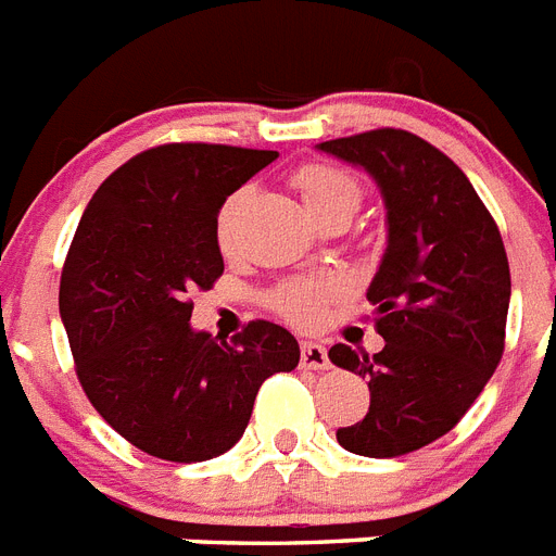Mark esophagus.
Listing matches in <instances>:
<instances>
[{"label":"esophagus","instance_id":"esophagus-1","mask_svg":"<svg viewBox=\"0 0 556 556\" xmlns=\"http://www.w3.org/2000/svg\"><path fill=\"white\" fill-rule=\"evenodd\" d=\"M300 362H302V367H307V370H328L330 367L328 348L319 342H302L300 344Z\"/></svg>","mask_w":556,"mask_h":556}]
</instances>
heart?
Segmentation results:
<instances>
[{
  "instance_id": "obj_1",
  "label": "heart",
  "mask_w": 556,
  "mask_h": 556,
  "mask_svg": "<svg viewBox=\"0 0 556 556\" xmlns=\"http://www.w3.org/2000/svg\"><path fill=\"white\" fill-rule=\"evenodd\" d=\"M293 186L300 189L307 212L314 217L336 206H350L356 212L358 198H362V186H358L356 177L339 169V166H330V163H307V166H302L293 175ZM237 200H240V194L228 200L220 212V220H217V237H220L223 245H228V240H231V217H235ZM336 291H339L336 279L293 277L268 293V305L279 316H286L296 325H314Z\"/></svg>"
}]
</instances>
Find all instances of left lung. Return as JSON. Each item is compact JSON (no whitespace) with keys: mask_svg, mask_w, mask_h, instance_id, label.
<instances>
[{"mask_svg":"<svg viewBox=\"0 0 556 556\" xmlns=\"http://www.w3.org/2000/svg\"><path fill=\"white\" fill-rule=\"evenodd\" d=\"M316 149L362 166L387 212V249L367 288L384 348H330L370 387L362 421L336 432L353 455L395 458L446 435L503 356L511 277L501 231L469 177L424 138L372 129Z\"/></svg>","mask_w":556,"mask_h":556,"instance_id":"left-lung-1","label":"left lung"}]
</instances>
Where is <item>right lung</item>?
Masks as SVG:
<instances>
[{
	"instance_id": "add662e5",
	"label": "right lung",
	"mask_w": 556,
	"mask_h": 556,
	"mask_svg": "<svg viewBox=\"0 0 556 556\" xmlns=\"http://www.w3.org/2000/svg\"><path fill=\"white\" fill-rule=\"evenodd\" d=\"M270 161L268 149L166 143L118 166L84 208L59 314L90 404L147 455L217 458L249 427L263 381L300 365L274 321L231 342L189 325V293L223 274L217 214Z\"/></svg>"
}]
</instances>
